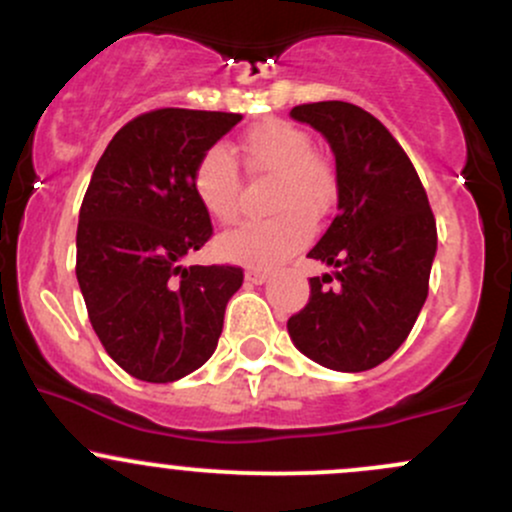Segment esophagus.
Wrapping results in <instances>:
<instances>
[{"mask_svg":"<svg viewBox=\"0 0 512 512\" xmlns=\"http://www.w3.org/2000/svg\"><path fill=\"white\" fill-rule=\"evenodd\" d=\"M267 279H269V274L264 272V269H257V267L245 269V281H248V284H264Z\"/></svg>","mask_w":512,"mask_h":512,"instance_id":"1","label":"esophagus"}]
</instances>
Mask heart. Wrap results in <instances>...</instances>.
I'll list each match as a JSON object with an SVG mask.
<instances>
[{
  "label": "heart",
  "instance_id": "obj_1",
  "mask_svg": "<svg viewBox=\"0 0 512 512\" xmlns=\"http://www.w3.org/2000/svg\"><path fill=\"white\" fill-rule=\"evenodd\" d=\"M243 154L252 175H272L267 209L274 216L245 221L223 233L216 250L223 260L276 264L310 240L313 226L327 219L339 197L337 170L313 151L303 127L286 120H262L243 137ZM192 190L211 219L231 223L240 211V170L226 146H209L192 168Z\"/></svg>",
  "mask_w": 512,
  "mask_h": 512
}]
</instances>
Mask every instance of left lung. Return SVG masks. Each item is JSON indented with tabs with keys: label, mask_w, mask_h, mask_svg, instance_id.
<instances>
[{
	"label": "left lung",
	"mask_w": 512,
	"mask_h": 512,
	"mask_svg": "<svg viewBox=\"0 0 512 512\" xmlns=\"http://www.w3.org/2000/svg\"><path fill=\"white\" fill-rule=\"evenodd\" d=\"M325 134L339 178V214L313 260L337 267L310 279L305 308L289 317L293 344L332 370L375 368L402 346L428 296L436 216L414 163L378 117L354 103H303L291 110Z\"/></svg>",
	"instance_id": "left-lung-1"
}]
</instances>
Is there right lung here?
I'll return each mask as SVG.
<instances>
[{"mask_svg":"<svg viewBox=\"0 0 512 512\" xmlns=\"http://www.w3.org/2000/svg\"><path fill=\"white\" fill-rule=\"evenodd\" d=\"M238 113L158 108L129 120L96 163L76 228V279L108 356L132 378L173 383L219 344L238 264H192L214 236L192 190L197 158Z\"/></svg>","mask_w":512,"mask_h":512,"instance_id":"obj_1","label":"right lung"}]
</instances>
